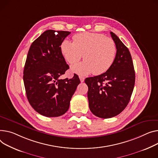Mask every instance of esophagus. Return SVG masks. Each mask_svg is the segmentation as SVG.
<instances>
[{"label":"esophagus","instance_id":"34e87169","mask_svg":"<svg viewBox=\"0 0 158 158\" xmlns=\"http://www.w3.org/2000/svg\"><path fill=\"white\" fill-rule=\"evenodd\" d=\"M79 77L80 79V81H81V82H83L84 81H85V77H83L82 76H79Z\"/></svg>","mask_w":158,"mask_h":158}]
</instances>
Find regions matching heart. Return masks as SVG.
I'll return each instance as SVG.
<instances>
[{"label":"heart","instance_id":"heart-1","mask_svg":"<svg viewBox=\"0 0 158 158\" xmlns=\"http://www.w3.org/2000/svg\"><path fill=\"white\" fill-rule=\"evenodd\" d=\"M73 42H62L61 52L70 64H74L83 56L85 60L72 67L73 72L86 76L91 73L101 74L114 64L117 48L114 40L101 34L83 32L73 37Z\"/></svg>","mask_w":158,"mask_h":158}]
</instances>
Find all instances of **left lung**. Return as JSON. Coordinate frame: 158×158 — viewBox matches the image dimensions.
<instances>
[{"mask_svg": "<svg viewBox=\"0 0 158 158\" xmlns=\"http://www.w3.org/2000/svg\"><path fill=\"white\" fill-rule=\"evenodd\" d=\"M117 48L111 67L97 76L88 77L89 107L96 116L107 119L120 114L128 104L133 91L135 74L129 49L110 31Z\"/></svg>", "mask_w": 158, "mask_h": 158, "instance_id": "left-lung-1", "label": "left lung"}]
</instances>
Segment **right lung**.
I'll return each instance as SVG.
<instances>
[{
  "label": "right lung",
  "instance_id": "obj_1",
  "mask_svg": "<svg viewBox=\"0 0 158 158\" xmlns=\"http://www.w3.org/2000/svg\"><path fill=\"white\" fill-rule=\"evenodd\" d=\"M70 34L67 31L48 30L30 47L23 70L27 99L32 108L46 117H58L69 109L80 80L60 79L69 69L61 50V44Z\"/></svg>",
  "mask_w": 158,
  "mask_h": 158
}]
</instances>
